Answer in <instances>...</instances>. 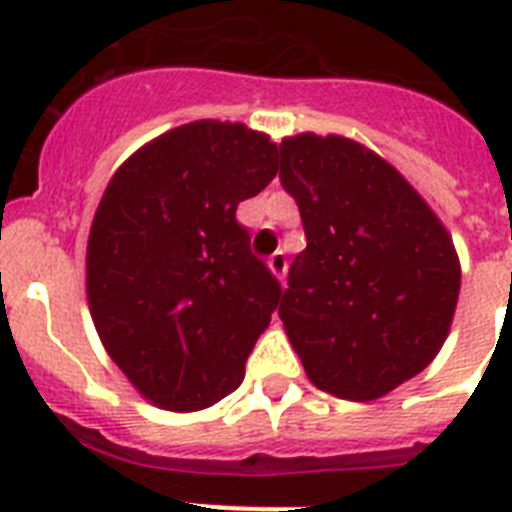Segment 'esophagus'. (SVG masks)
<instances>
[{
	"instance_id": "1",
	"label": "esophagus",
	"mask_w": 512,
	"mask_h": 512,
	"mask_svg": "<svg viewBox=\"0 0 512 512\" xmlns=\"http://www.w3.org/2000/svg\"><path fill=\"white\" fill-rule=\"evenodd\" d=\"M268 268H271L276 279H284V276H287V255H284V252H273V255L268 257Z\"/></svg>"
}]
</instances>
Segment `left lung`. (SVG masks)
<instances>
[{"instance_id":"obj_1","label":"left lung","mask_w":512,"mask_h":512,"mask_svg":"<svg viewBox=\"0 0 512 512\" xmlns=\"http://www.w3.org/2000/svg\"><path fill=\"white\" fill-rule=\"evenodd\" d=\"M281 185L308 247L289 265L279 316L316 388L372 401L412 380L444 345L460 260L420 193L353 140L279 146Z\"/></svg>"}]
</instances>
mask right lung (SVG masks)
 Returning <instances> with one entry per match:
<instances>
[{
  "label": "right lung",
  "instance_id": "right-lung-1",
  "mask_svg": "<svg viewBox=\"0 0 512 512\" xmlns=\"http://www.w3.org/2000/svg\"><path fill=\"white\" fill-rule=\"evenodd\" d=\"M276 143L231 122H193L130 156L87 244L90 313L108 356L172 412L217 404L281 297L252 255L239 201L276 177Z\"/></svg>",
  "mask_w": 512,
  "mask_h": 512
}]
</instances>
